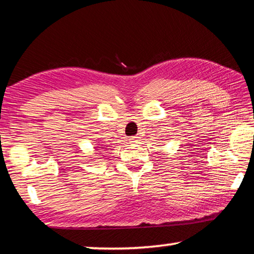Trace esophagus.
Returning a JSON list of instances; mask_svg holds the SVG:
<instances>
[{
    "mask_svg": "<svg viewBox=\"0 0 254 254\" xmlns=\"http://www.w3.org/2000/svg\"><path fill=\"white\" fill-rule=\"evenodd\" d=\"M131 143H139L140 142V136H131L130 137Z\"/></svg>",
    "mask_w": 254,
    "mask_h": 254,
    "instance_id": "esophagus-1",
    "label": "esophagus"
}]
</instances>
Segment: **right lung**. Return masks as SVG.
Returning a JSON list of instances; mask_svg holds the SVG:
<instances>
[{"label":"right lung","mask_w":254,"mask_h":254,"mask_svg":"<svg viewBox=\"0 0 254 254\" xmlns=\"http://www.w3.org/2000/svg\"><path fill=\"white\" fill-rule=\"evenodd\" d=\"M103 147H105V145H102V144H96V147H95V148H96V149H97V148H101V149H103Z\"/></svg>","instance_id":"add662e5"}]
</instances>
